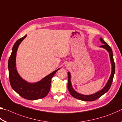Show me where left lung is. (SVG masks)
Listing matches in <instances>:
<instances>
[{
  "instance_id": "left-lung-1",
  "label": "left lung",
  "mask_w": 122,
  "mask_h": 122,
  "mask_svg": "<svg viewBox=\"0 0 122 122\" xmlns=\"http://www.w3.org/2000/svg\"><path fill=\"white\" fill-rule=\"evenodd\" d=\"M100 39L101 42L103 44V45L101 46L100 47H102V48L106 49V50L108 51L109 53V55H110L111 63V66H112V71H111L110 77L109 78V79L108 82H107L106 86L103 88V89L99 91V92H96L95 94L90 95H82L78 93V92H76L73 89L71 82V74H70L69 72H68V89L70 94H71V95L74 97V98L78 99V100L84 101H94L95 100H96L97 99L100 98L101 96H102L103 95H104L106 92H108L110 88L111 84H112L113 76H114L115 72V64L114 62V61H113L112 51V49H111V47L109 46V45L107 44L106 42H105L102 38H100Z\"/></svg>"
}]
</instances>
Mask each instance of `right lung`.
Instances as JSON below:
<instances>
[{"label": "right lung", "instance_id": "add662e5", "mask_svg": "<svg viewBox=\"0 0 122 122\" xmlns=\"http://www.w3.org/2000/svg\"><path fill=\"white\" fill-rule=\"evenodd\" d=\"M26 36L27 35L18 39L12 48V53L8 62L10 82L12 89L22 97L29 100H36L44 98L47 95L50 90L51 78L60 68L36 83H30L22 79L16 69L15 57L18 46Z\"/></svg>", "mask_w": 122, "mask_h": 122}]
</instances>
